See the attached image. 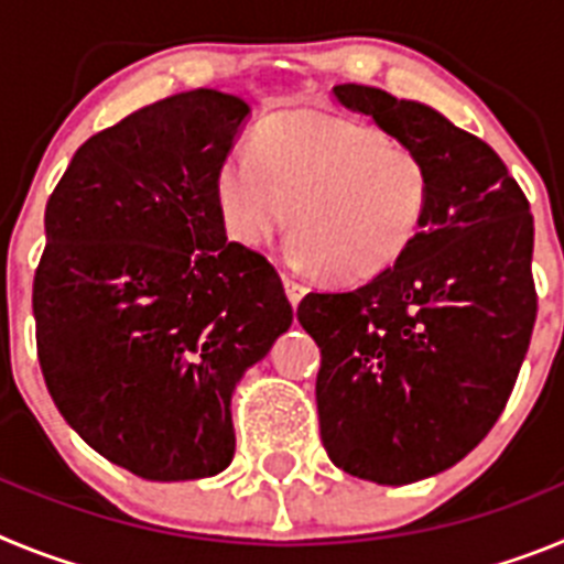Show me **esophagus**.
<instances>
[{
  "label": "esophagus",
  "instance_id": "34e87169",
  "mask_svg": "<svg viewBox=\"0 0 564 564\" xmlns=\"http://www.w3.org/2000/svg\"><path fill=\"white\" fill-rule=\"evenodd\" d=\"M282 282H285V291H288V299H291V305L296 307L299 302H302V296L307 293V285L305 282H299L293 273H282Z\"/></svg>",
  "mask_w": 564,
  "mask_h": 564
}]
</instances>
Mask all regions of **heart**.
Listing matches in <instances>:
<instances>
[{
  "instance_id": "b5f03b06",
  "label": "heart",
  "mask_w": 564,
  "mask_h": 564,
  "mask_svg": "<svg viewBox=\"0 0 564 564\" xmlns=\"http://www.w3.org/2000/svg\"><path fill=\"white\" fill-rule=\"evenodd\" d=\"M223 226L262 248L285 228L296 265L336 282H367L395 268L430 220L435 177L426 154L347 115L282 112L234 147L214 174Z\"/></svg>"
}]
</instances>
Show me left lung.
I'll list each match as a JSON object with an SVG mask.
<instances>
[{"mask_svg":"<svg viewBox=\"0 0 564 564\" xmlns=\"http://www.w3.org/2000/svg\"><path fill=\"white\" fill-rule=\"evenodd\" d=\"M333 96L421 149L435 177L426 228L395 268L296 311L322 347L330 460L406 486L463 460L506 410L536 322L534 214L500 154L426 104L361 84Z\"/></svg>","mask_w":564,"mask_h":564,"instance_id":"left-lung-1","label":"left lung"}]
</instances>
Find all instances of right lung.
Returning a JSON list of instances; mask_svg holds the SVG:
<instances>
[{
    "mask_svg": "<svg viewBox=\"0 0 564 564\" xmlns=\"http://www.w3.org/2000/svg\"><path fill=\"white\" fill-rule=\"evenodd\" d=\"M248 104L192 89L73 154L44 208L36 352L64 421L147 480L231 463V392L291 327L276 268L228 242L214 174Z\"/></svg>",
    "mask_w": 564,
    "mask_h": 564,
    "instance_id": "1",
    "label": "right lung"
}]
</instances>
